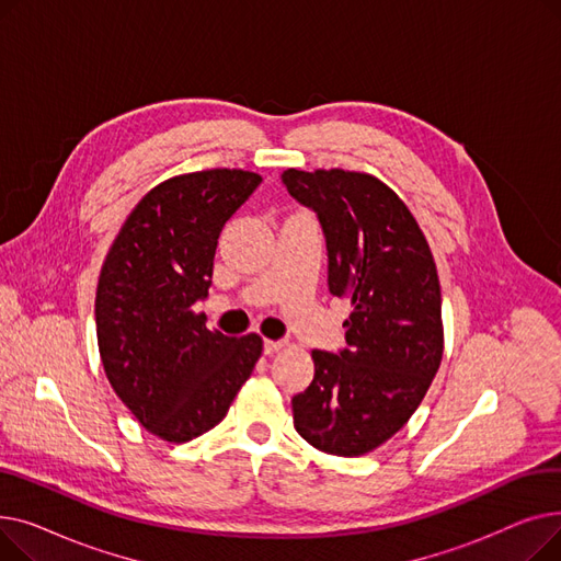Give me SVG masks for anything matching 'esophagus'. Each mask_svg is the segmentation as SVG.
<instances>
[{"label": "esophagus", "mask_w": 561, "mask_h": 561, "mask_svg": "<svg viewBox=\"0 0 561 561\" xmlns=\"http://www.w3.org/2000/svg\"><path fill=\"white\" fill-rule=\"evenodd\" d=\"M286 343L284 341H263V352L265 355H275V352H279Z\"/></svg>", "instance_id": "34e87169"}]
</instances>
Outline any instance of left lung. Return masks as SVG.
I'll return each mask as SVG.
<instances>
[{"instance_id": "obj_1", "label": "left lung", "mask_w": 561, "mask_h": 561, "mask_svg": "<svg viewBox=\"0 0 561 561\" xmlns=\"http://www.w3.org/2000/svg\"><path fill=\"white\" fill-rule=\"evenodd\" d=\"M282 182L318 216L330 293L352 305L345 347L311 352L293 425L322 453L359 457L411 419L444 357L436 265L414 216L375 176L288 168Z\"/></svg>"}]
</instances>
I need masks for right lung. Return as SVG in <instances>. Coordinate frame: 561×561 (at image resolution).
Here are the masks:
<instances>
[{"mask_svg": "<svg viewBox=\"0 0 561 561\" xmlns=\"http://www.w3.org/2000/svg\"><path fill=\"white\" fill-rule=\"evenodd\" d=\"M248 170L172 176L147 193L104 259L95 325L104 373L138 423L184 444L216 427L261 357V336L206 330L225 222L256 191Z\"/></svg>", "mask_w": 561, "mask_h": 561, "instance_id": "1", "label": "right lung"}]
</instances>
